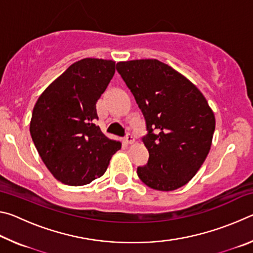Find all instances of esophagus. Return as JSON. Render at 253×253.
<instances>
[{
  "mask_svg": "<svg viewBox=\"0 0 253 253\" xmlns=\"http://www.w3.org/2000/svg\"><path fill=\"white\" fill-rule=\"evenodd\" d=\"M124 142L126 144H132L134 143V137H132L130 134H127L125 136V138H124Z\"/></svg>",
  "mask_w": 253,
  "mask_h": 253,
  "instance_id": "1",
  "label": "esophagus"
}]
</instances>
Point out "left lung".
<instances>
[{"label":"left lung","instance_id":"8db88e82","mask_svg":"<svg viewBox=\"0 0 253 253\" xmlns=\"http://www.w3.org/2000/svg\"><path fill=\"white\" fill-rule=\"evenodd\" d=\"M116 69L146 125L142 140L149 157L137 175L158 191L185 185L207 158L215 129L207 99L190 80L156 59L118 62Z\"/></svg>","mask_w":253,"mask_h":253}]
</instances>
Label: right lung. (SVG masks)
<instances>
[{"label":"right lung","instance_id":"1","mask_svg":"<svg viewBox=\"0 0 253 253\" xmlns=\"http://www.w3.org/2000/svg\"><path fill=\"white\" fill-rule=\"evenodd\" d=\"M115 74V61L85 58L71 65L38 99L30 134L53 176L72 186L100 177L121 143L102 134L96 102Z\"/></svg>","mask_w":253,"mask_h":253}]
</instances>
